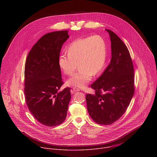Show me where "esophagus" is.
<instances>
[{
    "label": "esophagus",
    "instance_id": "34e87169",
    "mask_svg": "<svg viewBox=\"0 0 157 157\" xmlns=\"http://www.w3.org/2000/svg\"><path fill=\"white\" fill-rule=\"evenodd\" d=\"M72 90H73V91H74V92H77V91H79V90H80V89H79V88H76V87H74V88H72Z\"/></svg>",
    "mask_w": 157,
    "mask_h": 157
}]
</instances>
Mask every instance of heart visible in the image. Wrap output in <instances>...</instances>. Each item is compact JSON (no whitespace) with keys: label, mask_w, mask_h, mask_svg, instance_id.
Masks as SVG:
<instances>
[{"label":"heart","mask_w":157,"mask_h":157,"mask_svg":"<svg viewBox=\"0 0 157 157\" xmlns=\"http://www.w3.org/2000/svg\"><path fill=\"white\" fill-rule=\"evenodd\" d=\"M67 54L59 57V65L65 75H72L77 68L78 72L67 82L70 86L84 88L102 71L106 57V46L104 39L98 35L72 41L67 48Z\"/></svg>","instance_id":"b5f03b06"}]
</instances>
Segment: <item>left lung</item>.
Returning a JSON list of instances; mask_svg holds the SVG:
<instances>
[{
  "mask_svg": "<svg viewBox=\"0 0 157 157\" xmlns=\"http://www.w3.org/2000/svg\"><path fill=\"white\" fill-rule=\"evenodd\" d=\"M112 57L102 74L91 84L95 94H87V109L99 124L109 125L126 112L135 90L134 69L127 46L109 29Z\"/></svg>",
  "mask_w": 157,
  "mask_h": 157,
  "instance_id": "obj_1",
  "label": "left lung"
}]
</instances>
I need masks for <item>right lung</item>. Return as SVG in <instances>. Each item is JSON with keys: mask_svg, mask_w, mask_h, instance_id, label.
Instances as JSON below:
<instances>
[{"mask_svg": "<svg viewBox=\"0 0 157 157\" xmlns=\"http://www.w3.org/2000/svg\"><path fill=\"white\" fill-rule=\"evenodd\" d=\"M67 31L44 35L33 46L25 62L26 103L33 117L46 126L65 121L71 98L70 88L59 91L64 84L59 60L62 46L69 37Z\"/></svg>", "mask_w": 157, "mask_h": 157, "instance_id": "obj_1", "label": "right lung"}]
</instances>
